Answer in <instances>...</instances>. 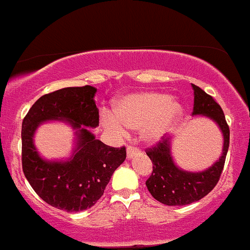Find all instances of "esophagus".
I'll return each instance as SVG.
<instances>
[{"instance_id":"34e87169","label":"esophagus","mask_w":250,"mask_h":250,"mask_svg":"<svg viewBox=\"0 0 250 250\" xmlns=\"http://www.w3.org/2000/svg\"><path fill=\"white\" fill-rule=\"evenodd\" d=\"M136 154H140V149L135 146H128L127 147V157L128 158H133Z\"/></svg>"}]
</instances>
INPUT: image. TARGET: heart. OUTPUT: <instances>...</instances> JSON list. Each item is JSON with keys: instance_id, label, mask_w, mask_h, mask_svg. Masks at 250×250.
Masks as SVG:
<instances>
[{"instance_id": "1", "label": "heart", "mask_w": 250, "mask_h": 250, "mask_svg": "<svg viewBox=\"0 0 250 250\" xmlns=\"http://www.w3.org/2000/svg\"><path fill=\"white\" fill-rule=\"evenodd\" d=\"M182 116V106L159 92H135L117 102L115 112L104 110L101 117L107 129L125 135L128 128L140 129L147 141H157L171 130Z\"/></svg>"}]
</instances>
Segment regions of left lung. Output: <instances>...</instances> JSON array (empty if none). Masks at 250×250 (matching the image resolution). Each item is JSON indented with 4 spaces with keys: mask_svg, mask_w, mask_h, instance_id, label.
<instances>
[{
    "mask_svg": "<svg viewBox=\"0 0 250 250\" xmlns=\"http://www.w3.org/2000/svg\"><path fill=\"white\" fill-rule=\"evenodd\" d=\"M194 88L193 115H204L213 120L224 136L223 153L218 162L202 172H188L173 164L170 151V138L163 136L156 145L146 148V154L153 164V171L147 178L146 187L157 201L167 206H185L199 201L217 186L224 169L225 158L230 144V129L220 105L213 97Z\"/></svg>",
    "mask_w": 250,
    "mask_h": 250,
    "instance_id": "1",
    "label": "left lung"
}]
</instances>
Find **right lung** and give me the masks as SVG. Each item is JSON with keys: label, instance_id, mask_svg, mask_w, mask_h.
Returning a JSON list of instances; mask_svg holds the SVG:
<instances>
[{"label": "right lung", "instance_id": "right-lung-1", "mask_svg": "<svg viewBox=\"0 0 250 250\" xmlns=\"http://www.w3.org/2000/svg\"><path fill=\"white\" fill-rule=\"evenodd\" d=\"M92 86L65 87L42 96L23 117L21 162L25 177L46 204L67 212L91 208L115 170L127 157L125 147H111L94 138L87 127H97L99 112ZM46 119H65L78 129L75 156L67 162H46L33 145L36 127Z\"/></svg>", "mask_w": 250, "mask_h": 250}]
</instances>
